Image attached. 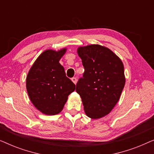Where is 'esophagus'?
<instances>
[{
  "label": "esophagus",
  "instance_id": "esophagus-1",
  "mask_svg": "<svg viewBox=\"0 0 154 154\" xmlns=\"http://www.w3.org/2000/svg\"><path fill=\"white\" fill-rule=\"evenodd\" d=\"M71 81L73 82V83L74 84H76V82H77V79L75 77H73L72 79H71Z\"/></svg>",
  "mask_w": 154,
  "mask_h": 154
}]
</instances>
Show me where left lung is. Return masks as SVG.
Here are the masks:
<instances>
[{
	"label": "left lung",
	"instance_id": "obj_1",
	"mask_svg": "<svg viewBox=\"0 0 154 154\" xmlns=\"http://www.w3.org/2000/svg\"><path fill=\"white\" fill-rule=\"evenodd\" d=\"M78 54L85 69L75 90L86 115L97 119L110 113L125 85L123 62L109 48L100 45L80 47Z\"/></svg>",
	"mask_w": 154,
	"mask_h": 154
}]
</instances>
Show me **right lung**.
I'll return each instance as SVG.
<instances>
[{"mask_svg": "<svg viewBox=\"0 0 154 154\" xmlns=\"http://www.w3.org/2000/svg\"><path fill=\"white\" fill-rule=\"evenodd\" d=\"M66 52L48 50L40 55L26 77V90L33 104L43 113L55 115L62 111L68 96L75 89L66 76L59 61Z\"/></svg>", "mask_w": 154, "mask_h": 154, "instance_id": "right-lung-1", "label": "right lung"}]
</instances>
